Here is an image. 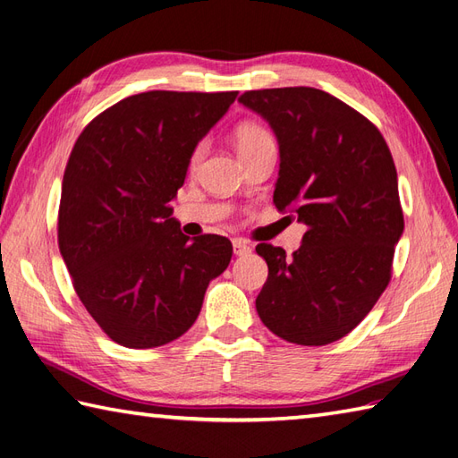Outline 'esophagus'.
<instances>
[{
    "label": "esophagus",
    "instance_id": "1",
    "mask_svg": "<svg viewBox=\"0 0 458 458\" xmlns=\"http://www.w3.org/2000/svg\"><path fill=\"white\" fill-rule=\"evenodd\" d=\"M232 248H234V254H236V256H248L250 251H251V248H250L248 242L240 240V238L232 240Z\"/></svg>",
    "mask_w": 458,
    "mask_h": 458
}]
</instances>
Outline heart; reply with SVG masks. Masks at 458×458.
Here are the masks:
<instances>
[{
  "mask_svg": "<svg viewBox=\"0 0 458 458\" xmlns=\"http://www.w3.org/2000/svg\"><path fill=\"white\" fill-rule=\"evenodd\" d=\"M269 141H274L271 133L264 128V125H259L256 122H244L234 130V143H236L240 157H244V155L256 151L258 148H261V145H266ZM204 153H207V143L199 141L189 155V169L197 167L200 159L204 157Z\"/></svg>",
  "mask_w": 458,
  "mask_h": 458,
  "instance_id": "b5f03b06",
  "label": "heart"
}]
</instances>
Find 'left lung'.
Here are the masks:
<instances>
[{"instance_id": "8db88e82", "label": "left lung", "mask_w": 458, "mask_h": 458, "mask_svg": "<svg viewBox=\"0 0 458 458\" xmlns=\"http://www.w3.org/2000/svg\"><path fill=\"white\" fill-rule=\"evenodd\" d=\"M279 141L274 202L307 224L303 244H258L269 274L256 309L271 333L325 346L356 328L392 279L403 210L390 148L376 125L309 86L248 90L238 98Z\"/></svg>"}]
</instances>
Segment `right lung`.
Masks as SVG:
<instances>
[{"label":"right lung","mask_w":458,"mask_h":458,"mask_svg":"<svg viewBox=\"0 0 458 458\" xmlns=\"http://www.w3.org/2000/svg\"><path fill=\"white\" fill-rule=\"evenodd\" d=\"M238 92L151 90L86 125L68 157L58 248L82 305L114 343L155 348L187 333L228 238L189 240L171 218L189 155Z\"/></svg>","instance_id":"1"}]
</instances>
